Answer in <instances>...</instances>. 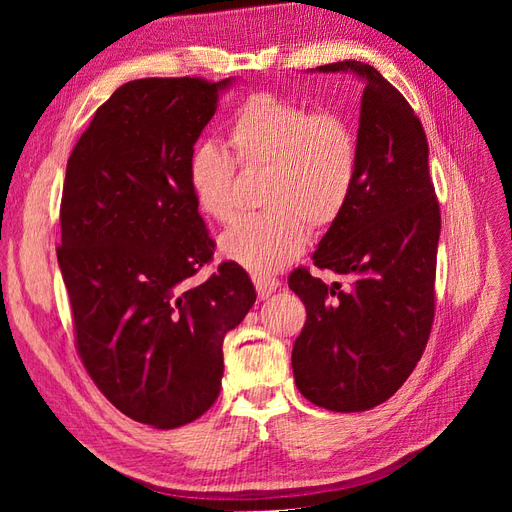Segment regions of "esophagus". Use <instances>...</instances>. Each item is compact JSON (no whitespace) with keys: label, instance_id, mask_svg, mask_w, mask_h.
Segmentation results:
<instances>
[{"label":"esophagus","instance_id":"obj_1","mask_svg":"<svg viewBox=\"0 0 512 512\" xmlns=\"http://www.w3.org/2000/svg\"><path fill=\"white\" fill-rule=\"evenodd\" d=\"M254 286H256V292L260 299H269L271 294L280 288V280H275V277L271 275H254Z\"/></svg>","mask_w":512,"mask_h":512}]
</instances>
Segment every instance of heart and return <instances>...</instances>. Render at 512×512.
Returning a JSON list of instances; mask_svg holds the SVG:
<instances>
[{
	"instance_id": "heart-1",
	"label": "heart",
	"mask_w": 512,
	"mask_h": 512,
	"mask_svg": "<svg viewBox=\"0 0 512 512\" xmlns=\"http://www.w3.org/2000/svg\"><path fill=\"white\" fill-rule=\"evenodd\" d=\"M230 143L243 166L269 168L262 203L271 211L247 215L220 241L224 258L267 275L301 254L307 228L324 230L342 218L359 173V147L350 123L335 111L260 91L232 115ZM188 185L209 220L235 218V164L213 143L188 158Z\"/></svg>"
}]
</instances>
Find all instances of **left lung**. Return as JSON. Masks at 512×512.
<instances>
[{
	"instance_id": "1",
	"label": "left lung",
	"mask_w": 512,
	"mask_h": 512,
	"mask_svg": "<svg viewBox=\"0 0 512 512\" xmlns=\"http://www.w3.org/2000/svg\"><path fill=\"white\" fill-rule=\"evenodd\" d=\"M312 72H354L365 89L350 203L314 252V265L342 275L348 286L324 284L303 267L290 273L288 286L307 309L292 371L312 404L363 412L397 393L427 346L440 205L427 136L408 100L361 61Z\"/></svg>"
}]
</instances>
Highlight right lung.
<instances>
[{
    "label": "right lung",
    "mask_w": 512,
    "mask_h": 512,
    "mask_svg": "<svg viewBox=\"0 0 512 512\" xmlns=\"http://www.w3.org/2000/svg\"><path fill=\"white\" fill-rule=\"evenodd\" d=\"M232 83L198 76L121 85L72 149L57 260L76 350L126 416L175 429L220 395L224 337L256 290L237 262L194 280L213 239L188 185V158Z\"/></svg>",
    "instance_id": "obj_1"
}]
</instances>
